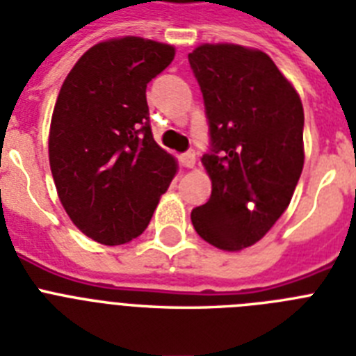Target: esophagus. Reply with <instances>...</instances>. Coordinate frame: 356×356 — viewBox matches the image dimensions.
<instances>
[{
	"label": "esophagus",
	"mask_w": 356,
	"mask_h": 356,
	"mask_svg": "<svg viewBox=\"0 0 356 356\" xmlns=\"http://www.w3.org/2000/svg\"><path fill=\"white\" fill-rule=\"evenodd\" d=\"M180 161L184 167H189V169H191V167H195V163H196L195 152H193V150H189V152H184V154L180 156Z\"/></svg>",
	"instance_id": "esophagus-1"
}]
</instances>
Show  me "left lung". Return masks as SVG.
I'll return each mask as SVG.
<instances>
[{
    "label": "left lung",
    "instance_id": "8db88e82",
    "mask_svg": "<svg viewBox=\"0 0 356 356\" xmlns=\"http://www.w3.org/2000/svg\"><path fill=\"white\" fill-rule=\"evenodd\" d=\"M209 124L202 165L211 196L191 211L196 233L237 252L268 233L285 213L303 169L300 95L266 53L204 44L189 53Z\"/></svg>",
    "mask_w": 356,
    "mask_h": 356
}]
</instances>
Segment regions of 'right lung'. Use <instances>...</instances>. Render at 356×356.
<instances>
[{
	"instance_id": "obj_1",
	"label": "right lung",
	"mask_w": 356,
	"mask_h": 356,
	"mask_svg": "<svg viewBox=\"0 0 356 356\" xmlns=\"http://www.w3.org/2000/svg\"><path fill=\"white\" fill-rule=\"evenodd\" d=\"M175 47L124 36L93 45L65 76L49 130L58 198L79 229L108 246L139 237L176 175L150 130L147 84Z\"/></svg>"
}]
</instances>
